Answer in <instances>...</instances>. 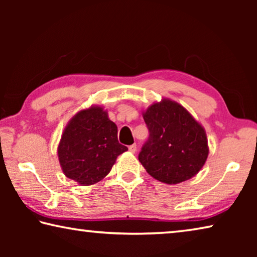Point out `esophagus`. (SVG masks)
I'll use <instances>...</instances> for the list:
<instances>
[{"label":"esophagus","instance_id":"esophagus-1","mask_svg":"<svg viewBox=\"0 0 257 257\" xmlns=\"http://www.w3.org/2000/svg\"><path fill=\"white\" fill-rule=\"evenodd\" d=\"M137 151V145L136 144H133V145H130L129 146V152L130 153H135V152Z\"/></svg>","mask_w":257,"mask_h":257}]
</instances>
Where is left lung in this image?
I'll return each mask as SVG.
<instances>
[{"mask_svg":"<svg viewBox=\"0 0 257 257\" xmlns=\"http://www.w3.org/2000/svg\"><path fill=\"white\" fill-rule=\"evenodd\" d=\"M150 137L138 155L154 179L176 185L196 176L205 164V129L181 104L163 98L143 112Z\"/></svg>","mask_w":257,"mask_h":257,"instance_id":"1","label":"left lung"}]
</instances>
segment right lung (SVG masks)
Instances as JSON below:
<instances>
[{
	"label": "right lung",
	"mask_w": 257,
	"mask_h": 257,
	"mask_svg": "<svg viewBox=\"0 0 257 257\" xmlns=\"http://www.w3.org/2000/svg\"><path fill=\"white\" fill-rule=\"evenodd\" d=\"M128 151L118 142V127L103 106L92 105L77 112L64 128L58 146L61 169L80 186L101 181L116 158Z\"/></svg>",
	"instance_id": "right-lung-1"
}]
</instances>
